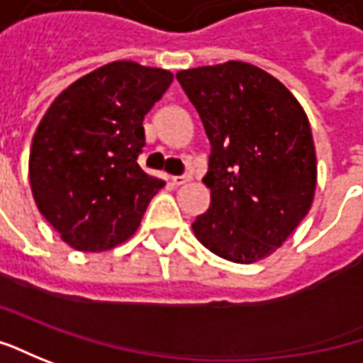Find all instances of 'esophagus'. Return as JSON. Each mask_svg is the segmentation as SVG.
<instances>
[{
  "mask_svg": "<svg viewBox=\"0 0 363 363\" xmlns=\"http://www.w3.org/2000/svg\"><path fill=\"white\" fill-rule=\"evenodd\" d=\"M170 181H172L174 186H182V184H186V182L193 181V177H191V174H182V177H172Z\"/></svg>",
  "mask_w": 363,
  "mask_h": 363,
  "instance_id": "1",
  "label": "esophagus"
}]
</instances>
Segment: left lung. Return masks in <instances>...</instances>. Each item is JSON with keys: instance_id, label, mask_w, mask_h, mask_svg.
Masks as SVG:
<instances>
[{"instance_id": "obj_1", "label": "left lung", "mask_w": 363, "mask_h": 363, "mask_svg": "<svg viewBox=\"0 0 363 363\" xmlns=\"http://www.w3.org/2000/svg\"><path fill=\"white\" fill-rule=\"evenodd\" d=\"M177 80L203 120L211 157V206L194 237L233 263H255L281 247L315 194L318 160L295 96L247 62L181 69Z\"/></svg>"}]
</instances>
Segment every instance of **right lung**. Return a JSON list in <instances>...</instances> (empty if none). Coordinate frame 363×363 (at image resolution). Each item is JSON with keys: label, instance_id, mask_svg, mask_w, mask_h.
I'll list each match as a JSON object with an SVG mask.
<instances>
[{"label": "right lung", "instance_id": "obj_1", "mask_svg": "<svg viewBox=\"0 0 363 363\" xmlns=\"http://www.w3.org/2000/svg\"><path fill=\"white\" fill-rule=\"evenodd\" d=\"M172 84L169 69L120 60L69 84L48 108L30 150V184L44 219L86 253L136 233L164 186L136 158L144 116Z\"/></svg>", "mask_w": 363, "mask_h": 363}]
</instances>
